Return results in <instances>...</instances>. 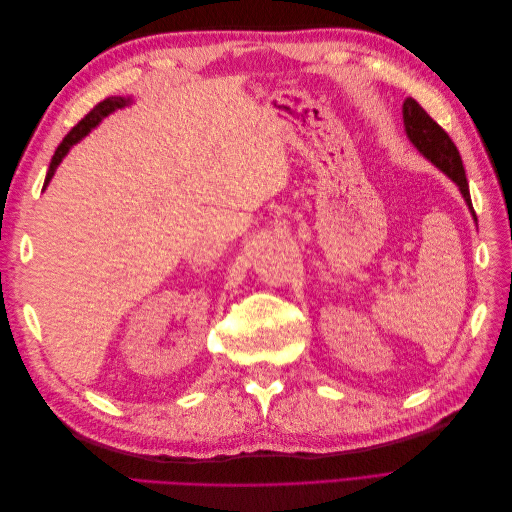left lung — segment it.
<instances>
[{
  "label": "left lung",
  "instance_id": "1",
  "mask_svg": "<svg viewBox=\"0 0 512 512\" xmlns=\"http://www.w3.org/2000/svg\"><path fill=\"white\" fill-rule=\"evenodd\" d=\"M401 113H404V128H406L410 143L418 151H421L423 158H427L433 166L440 168L448 179L455 181V185L459 188L463 200H466V205H468L472 218L476 222V213H474V207H472L466 170H463L461 156H459L455 143L451 141V136H448L438 126V123L425 113V108L418 104L414 98H406Z\"/></svg>",
  "mask_w": 512,
  "mask_h": 512
}]
</instances>
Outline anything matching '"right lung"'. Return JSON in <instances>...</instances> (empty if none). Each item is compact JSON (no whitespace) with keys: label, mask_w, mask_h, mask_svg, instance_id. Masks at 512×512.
Masks as SVG:
<instances>
[{"label":"right lung","mask_w":512,"mask_h":512,"mask_svg":"<svg viewBox=\"0 0 512 512\" xmlns=\"http://www.w3.org/2000/svg\"><path fill=\"white\" fill-rule=\"evenodd\" d=\"M130 104H132V98H121V96L106 98V100L100 102V104L94 108V111H91L85 119H81L79 123H76V126L68 132V136L64 138V141L59 143V147H57V151H55V156H53L51 166H49V173H46V179H44V188L51 183L57 166L61 164V160H64V158L68 156V151H70L76 143H81L83 138H85L91 130L98 128V123H100L104 117H108L111 113L119 111V108L130 106ZM44 188H42V190H44Z\"/></svg>","instance_id":"add662e5"}]
</instances>
